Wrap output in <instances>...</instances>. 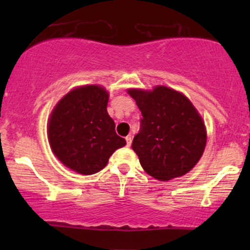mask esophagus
Returning a JSON list of instances; mask_svg holds the SVG:
<instances>
[{"label": "esophagus", "instance_id": "obj_1", "mask_svg": "<svg viewBox=\"0 0 250 250\" xmlns=\"http://www.w3.org/2000/svg\"><path fill=\"white\" fill-rule=\"evenodd\" d=\"M125 141H127V146H128V147H130L131 141H133V137H131V135H128V136L125 137Z\"/></svg>", "mask_w": 250, "mask_h": 250}]
</instances>
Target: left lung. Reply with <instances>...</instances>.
<instances>
[{
    "label": "left lung",
    "instance_id": "obj_1",
    "mask_svg": "<svg viewBox=\"0 0 250 250\" xmlns=\"http://www.w3.org/2000/svg\"><path fill=\"white\" fill-rule=\"evenodd\" d=\"M142 119L131 148L147 174L169 181L187 174L199 162L207 142L205 123L189 100L173 89H129Z\"/></svg>",
    "mask_w": 250,
    "mask_h": 250
}]
</instances>
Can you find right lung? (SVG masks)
<instances>
[{
    "label": "right lung",
    "mask_w": 250,
    "mask_h": 250,
    "mask_svg": "<svg viewBox=\"0 0 250 250\" xmlns=\"http://www.w3.org/2000/svg\"><path fill=\"white\" fill-rule=\"evenodd\" d=\"M109 95L100 85H83L62 97L51 113L48 139L53 153L65 167L91 175L107 166L125 140L108 115Z\"/></svg>",
    "instance_id": "obj_1"
}]
</instances>
